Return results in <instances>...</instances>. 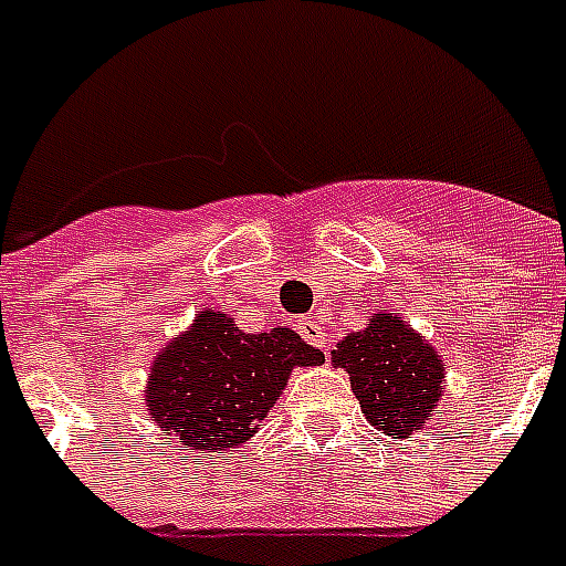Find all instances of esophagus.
<instances>
[{
    "mask_svg": "<svg viewBox=\"0 0 566 566\" xmlns=\"http://www.w3.org/2000/svg\"><path fill=\"white\" fill-rule=\"evenodd\" d=\"M300 335L308 340V344L314 346H326L328 335H326V328L319 326L317 319H311V317H302L300 319Z\"/></svg>",
    "mask_w": 566,
    "mask_h": 566,
    "instance_id": "obj_1",
    "label": "esophagus"
}]
</instances>
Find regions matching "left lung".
I'll use <instances>...</instances> for the list:
<instances>
[{
  "label": "left lung",
  "instance_id": "1",
  "mask_svg": "<svg viewBox=\"0 0 566 566\" xmlns=\"http://www.w3.org/2000/svg\"><path fill=\"white\" fill-rule=\"evenodd\" d=\"M332 361L349 373L364 417L381 434L408 438L422 429L443 396L447 364L396 314H376L364 332L344 337Z\"/></svg>",
  "mask_w": 566,
  "mask_h": 566
}]
</instances>
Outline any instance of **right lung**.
<instances>
[{
    "label": "right lung",
    "mask_w": 566,
    "mask_h": 566,
    "mask_svg": "<svg viewBox=\"0 0 566 566\" xmlns=\"http://www.w3.org/2000/svg\"><path fill=\"white\" fill-rule=\"evenodd\" d=\"M323 361L291 328L247 335L229 314L199 311L188 332L155 355L146 411L185 447L238 449L255 434L291 373Z\"/></svg>",
    "instance_id": "1"
}]
</instances>
